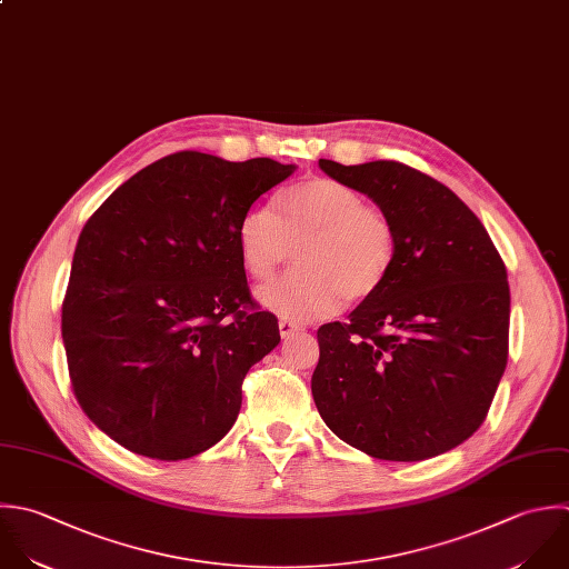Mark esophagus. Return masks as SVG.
<instances>
[{"instance_id":"34e87169","label":"esophagus","mask_w":569,"mask_h":569,"mask_svg":"<svg viewBox=\"0 0 569 569\" xmlns=\"http://www.w3.org/2000/svg\"><path fill=\"white\" fill-rule=\"evenodd\" d=\"M301 330V326L299 323H295V321H290V319H281L279 321V332H281V337L283 339H288V337H292L295 332H299Z\"/></svg>"}]
</instances>
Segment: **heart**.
Masks as SVG:
<instances>
[{
	"instance_id": "obj_1",
	"label": "heart",
	"mask_w": 569,
	"mask_h": 569,
	"mask_svg": "<svg viewBox=\"0 0 569 569\" xmlns=\"http://www.w3.org/2000/svg\"><path fill=\"white\" fill-rule=\"evenodd\" d=\"M246 272L270 281L297 248L299 268L259 292L283 319L330 317L346 301L372 297L388 279L397 232L386 212L366 206L361 192L328 177L277 192L268 208H250L237 226Z\"/></svg>"
}]
</instances>
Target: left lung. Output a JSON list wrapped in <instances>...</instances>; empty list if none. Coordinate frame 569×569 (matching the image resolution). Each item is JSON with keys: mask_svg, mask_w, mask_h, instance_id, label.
Segmentation results:
<instances>
[{"mask_svg": "<svg viewBox=\"0 0 569 569\" xmlns=\"http://www.w3.org/2000/svg\"><path fill=\"white\" fill-rule=\"evenodd\" d=\"M397 232L386 283L346 323L319 328L312 397L326 426L381 461H423L470 439L508 363V270L479 217L399 161L343 166Z\"/></svg>", "mask_w": 569, "mask_h": 569, "instance_id": "8db88e82", "label": "left lung"}]
</instances>
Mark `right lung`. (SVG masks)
I'll list each match as a JSON object with an SVG mask.
<instances>
[{"mask_svg":"<svg viewBox=\"0 0 569 569\" xmlns=\"http://www.w3.org/2000/svg\"><path fill=\"white\" fill-rule=\"evenodd\" d=\"M295 163L183 150L86 221L61 306L74 397L126 450L181 461L219 443L248 370L281 341L250 299L237 226Z\"/></svg>","mask_w":569,"mask_h":569,"instance_id":"add662e5","label":"right lung"}]
</instances>
